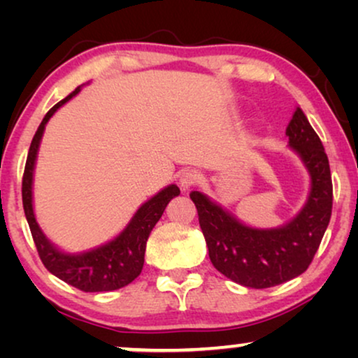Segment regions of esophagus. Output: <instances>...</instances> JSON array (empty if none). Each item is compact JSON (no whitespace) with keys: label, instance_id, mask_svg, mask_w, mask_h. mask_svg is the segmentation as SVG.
I'll list each match as a JSON object with an SVG mask.
<instances>
[{"label":"esophagus","instance_id":"obj_1","mask_svg":"<svg viewBox=\"0 0 358 358\" xmlns=\"http://www.w3.org/2000/svg\"><path fill=\"white\" fill-rule=\"evenodd\" d=\"M199 180H200L199 171H195V169H185L184 173L180 174L179 184H180V187H182L184 190H187V189H190V187H194V185L197 184Z\"/></svg>","mask_w":358,"mask_h":358}]
</instances>
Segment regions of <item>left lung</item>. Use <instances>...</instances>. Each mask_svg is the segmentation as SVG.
<instances>
[{"label": "left lung", "instance_id": "left-lung-1", "mask_svg": "<svg viewBox=\"0 0 358 358\" xmlns=\"http://www.w3.org/2000/svg\"><path fill=\"white\" fill-rule=\"evenodd\" d=\"M288 143L311 174V192L305 208L275 229H256L239 223L222 207L192 190L190 199L208 246L213 267L239 285L271 288L295 278L310 267L332 212L329 159L320 136L300 107L288 122Z\"/></svg>", "mask_w": 358, "mask_h": 358}]
</instances>
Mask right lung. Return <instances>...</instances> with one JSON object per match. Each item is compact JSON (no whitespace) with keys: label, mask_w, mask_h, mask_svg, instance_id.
Wrapping results in <instances>:
<instances>
[{"label":"right lung","mask_w":358,"mask_h":358,"mask_svg":"<svg viewBox=\"0 0 358 358\" xmlns=\"http://www.w3.org/2000/svg\"><path fill=\"white\" fill-rule=\"evenodd\" d=\"M80 92V87H76L70 96L58 102L47 112L43 117L42 124L34 135L31 148L27 153L26 168H24L22 176V205L24 213H26L29 228H31L32 239L36 243L38 257L48 272L66 282L68 285L78 288L81 292H112L119 290V288L129 285L140 275L141 268L145 262V249L146 241L151 229L158 223V220L163 215L166 205L169 200L179 195L178 185H169L159 194H156L153 199L141 205L135 217L131 218L124 231H122L115 239L104 246L92 249L90 252L78 254H65L58 251L47 241L43 233L38 228L34 217L32 210V174H34V163H36V156L41 143L43 129L48 119L53 115L58 107L70 101L73 96Z\"/></svg>","instance_id":"add662e5"}]
</instances>
